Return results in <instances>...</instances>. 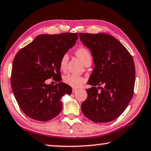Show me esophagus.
<instances>
[{
    "label": "esophagus",
    "instance_id": "esophagus-1",
    "mask_svg": "<svg viewBox=\"0 0 151 151\" xmlns=\"http://www.w3.org/2000/svg\"><path fill=\"white\" fill-rule=\"evenodd\" d=\"M78 91V89H76V88H73V93H76V92H77Z\"/></svg>",
    "mask_w": 151,
    "mask_h": 151
}]
</instances>
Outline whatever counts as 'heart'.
<instances>
[{
  "instance_id": "b5f03b06",
  "label": "heart",
  "mask_w": 151,
  "mask_h": 151,
  "mask_svg": "<svg viewBox=\"0 0 151 151\" xmlns=\"http://www.w3.org/2000/svg\"><path fill=\"white\" fill-rule=\"evenodd\" d=\"M76 55L82 60L84 65H85L88 62H91L92 57L90 51L85 48L81 47L78 48L76 50ZM68 60V55L65 53L62 56L60 60V68L61 70H65ZM63 80L65 84L72 86L73 88L81 87L85 82V79L83 76L73 75V74H67V75H65L63 76Z\"/></svg>"
}]
</instances>
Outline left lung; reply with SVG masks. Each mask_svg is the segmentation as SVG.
<instances>
[{"mask_svg": "<svg viewBox=\"0 0 151 151\" xmlns=\"http://www.w3.org/2000/svg\"><path fill=\"white\" fill-rule=\"evenodd\" d=\"M79 37L91 50L94 63L87 83L93 86L86 89L87 99L82 103L81 111L94 122H111L124 111L133 95V58L127 48L110 35L79 33ZM102 83L104 88L95 86Z\"/></svg>", "mask_w": 151, "mask_h": 151, "instance_id": "obj_1", "label": "left lung"}]
</instances>
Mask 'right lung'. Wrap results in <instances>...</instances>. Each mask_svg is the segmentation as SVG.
Segmentation results:
<instances>
[{"label":"right lung","mask_w":151,"mask_h":151,"mask_svg":"<svg viewBox=\"0 0 151 151\" xmlns=\"http://www.w3.org/2000/svg\"><path fill=\"white\" fill-rule=\"evenodd\" d=\"M77 39V33L40 35L15 56L11 78L12 92L20 109L30 118L47 121L60 112V99L70 95L72 88L64 83L52 85L46 81L51 77L58 81L60 58Z\"/></svg>","instance_id":"1"}]
</instances>
